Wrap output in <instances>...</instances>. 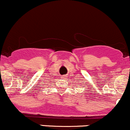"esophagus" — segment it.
<instances>
[{
	"mask_svg": "<svg viewBox=\"0 0 130 130\" xmlns=\"http://www.w3.org/2000/svg\"><path fill=\"white\" fill-rule=\"evenodd\" d=\"M62 78L63 79H66V76H62Z\"/></svg>",
	"mask_w": 130,
	"mask_h": 130,
	"instance_id": "1",
	"label": "esophagus"
}]
</instances>
